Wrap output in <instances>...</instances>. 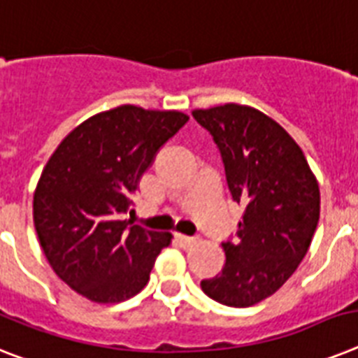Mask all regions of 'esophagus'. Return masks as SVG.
<instances>
[{
  "mask_svg": "<svg viewBox=\"0 0 358 358\" xmlns=\"http://www.w3.org/2000/svg\"><path fill=\"white\" fill-rule=\"evenodd\" d=\"M174 241L178 243L180 248H189V246L194 243L193 237H187V235H182V234H174Z\"/></svg>",
  "mask_w": 358,
  "mask_h": 358,
  "instance_id": "34e87169",
  "label": "esophagus"
}]
</instances>
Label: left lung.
<instances>
[{
  "label": "left lung",
  "mask_w": 358,
  "mask_h": 358,
  "mask_svg": "<svg viewBox=\"0 0 358 358\" xmlns=\"http://www.w3.org/2000/svg\"><path fill=\"white\" fill-rule=\"evenodd\" d=\"M224 164L231 199L245 206L226 264L202 280L211 300L250 307L280 289L307 254L320 219V189L301 149L259 110L224 104L194 110Z\"/></svg>",
  "instance_id": "1"
}]
</instances>
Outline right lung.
I'll use <instances>...</instances> for the list:
<instances>
[{
	"mask_svg": "<svg viewBox=\"0 0 358 358\" xmlns=\"http://www.w3.org/2000/svg\"><path fill=\"white\" fill-rule=\"evenodd\" d=\"M187 121L182 112L124 104L86 119L49 158L34 191V228L55 274L84 298L136 296L171 245V234L123 215L158 150Z\"/></svg>",
	"mask_w": 358,
	"mask_h": 358,
	"instance_id": "1",
	"label": "right lung"
}]
</instances>
